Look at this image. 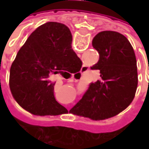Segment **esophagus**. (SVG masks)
<instances>
[{
	"label": "esophagus",
	"mask_w": 149,
	"mask_h": 149,
	"mask_svg": "<svg viewBox=\"0 0 149 149\" xmlns=\"http://www.w3.org/2000/svg\"><path fill=\"white\" fill-rule=\"evenodd\" d=\"M83 69H84V67H83Z\"/></svg>",
	"instance_id": "esophagus-1"
}]
</instances>
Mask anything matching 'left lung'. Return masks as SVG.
<instances>
[{"mask_svg": "<svg viewBox=\"0 0 149 149\" xmlns=\"http://www.w3.org/2000/svg\"><path fill=\"white\" fill-rule=\"evenodd\" d=\"M92 45L99 52L100 60L91 70H99L101 78L90 83L70 112L103 120L123 111L134 100L138 85L137 60L130 42L118 32H100L93 39ZM123 97L125 100L120 103Z\"/></svg>", "mask_w": 149, "mask_h": 149, "instance_id": "left-lung-1", "label": "left lung"}]
</instances>
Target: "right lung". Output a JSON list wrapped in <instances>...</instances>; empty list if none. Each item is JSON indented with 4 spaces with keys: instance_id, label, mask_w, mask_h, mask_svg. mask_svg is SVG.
<instances>
[{
    "instance_id": "right-lung-1",
    "label": "right lung",
    "mask_w": 149,
    "mask_h": 149,
    "mask_svg": "<svg viewBox=\"0 0 149 149\" xmlns=\"http://www.w3.org/2000/svg\"><path fill=\"white\" fill-rule=\"evenodd\" d=\"M70 29L58 22L39 26L18 51L10 70V89L23 109L36 115H57L62 106L55 100L51 74L82 66L73 50Z\"/></svg>"
}]
</instances>
